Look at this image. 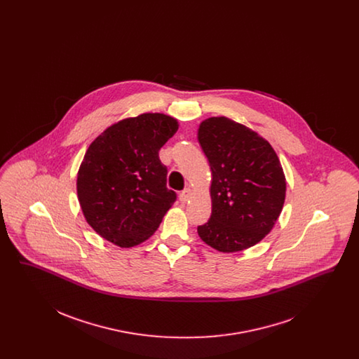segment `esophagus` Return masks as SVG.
I'll list each match as a JSON object with an SVG mask.
<instances>
[{
    "mask_svg": "<svg viewBox=\"0 0 359 359\" xmlns=\"http://www.w3.org/2000/svg\"><path fill=\"white\" fill-rule=\"evenodd\" d=\"M191 195H192V189H191V188H186V189L179 195V199H180L182 203H186L188 199L191 198Z\"/></svg>",
    "mask_w": 359,
    "mask_h": 359,
    "instance_id": "34e87169",
    "label": "esophagus"
}]
</instances>
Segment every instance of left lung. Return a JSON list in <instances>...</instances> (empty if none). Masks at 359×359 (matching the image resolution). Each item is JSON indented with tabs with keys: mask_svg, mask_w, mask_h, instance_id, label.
<instances>
[{
	"mask_svg": "<svg viewBox=\"0 0 359 359\" xmlns=\"http://www.w3.org/2000/svg\"><path fill=\"white\" fill-rule=\"evenodd\" d=\"M198 141L211 170L212 205L199 237L222 253L255 246L272 231L285 202L278 156L265 138L227 117L202 121Z\"/></svg>",
	"mask_w": 359,
	"mask_h": 359,
	"instance_id": "left-lung-1",
	"label": "left lung"
}]
</instances>
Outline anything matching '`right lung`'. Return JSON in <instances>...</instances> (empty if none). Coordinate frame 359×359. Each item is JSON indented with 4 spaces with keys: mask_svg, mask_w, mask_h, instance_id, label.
Returning a JSON list of instances; mask_svg holds the SVG:
<instances>
[{
    "mask_svg": "<svg viewBox=\"0 0 359 359\" xmlns=\"http://www.w3.org/2000/svg\"><path fill=\"white\" fill-rule=\"evenodd\" d=\"M177 129L171 116L144 113L113 123L90 144L76 192L86 222L103 239L133 248L154 236L176 201L158 151Z\"/></svg>",
    "mask_w": 359,
    "mask_h": 359,
    "instance_id": "1",
    "label": "right lung"
}]
</instances>
